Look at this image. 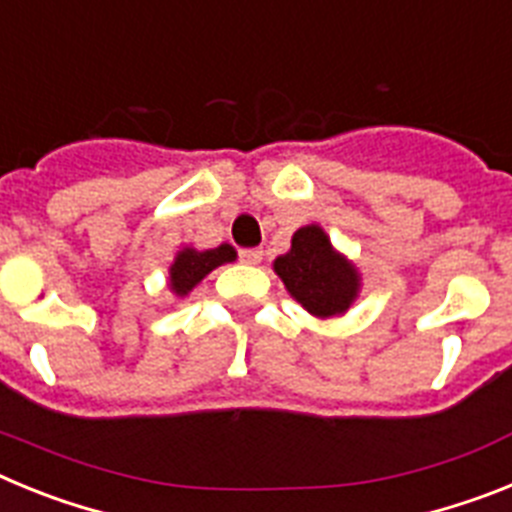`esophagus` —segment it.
<instances>
[{"label":"esophagus","instance_id":"esophagus-1","mask_svg":"<svg viewBox=\"0 0 512 512\" xmlns=\"http://www.w3.org/2000/svg\"><path fill=\"white\" fill-rule=\"evenodd\" d=\"M238 256H241L243 264H259V261L264 259V251H261V248H241Z\"/></svg>","mask_w":512,"mask_h":512}]
</instances>
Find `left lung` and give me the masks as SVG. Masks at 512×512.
<instances>
[{"label": "left lung", "instance_id": "1", "mask_svg": "<svg viewBox=\"0 0 512 512\" xmlns=\"http://www.w3.org/2000/svg\"><path fill=\"white\" fill-rule=\"evenodd\" d=\"M274 271L289 295L318 318L348 310L359 289L356 269L333 251L328 235L318 225L297 230L289 253L274 261Z\"/></svg>", "mask_w": 512, "mask_h": 512}]
</instances>
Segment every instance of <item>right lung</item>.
I'll return each mask as SVG.
<instances>
[{
    "label": "right lung",
    "instance_id": "add662e5",
    "mask_svg": "<svg viewBox=\"0 0 512 512\" xmlns=\"http://www.w3.org/2000/svg\"><path fill=\"white\" fill-rule=\"evenodd\" d=\"M235 259L233 246H220L210 248V251H192V248H184L179 256H176L174 266H171V289L176 295H187L194 284H200L202 279L210 274L215 266L228 264Z\"/></svg>",
    "mask_w": 512,
    "mask_h": 512
}]
</instances>
